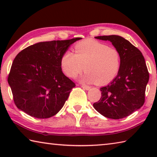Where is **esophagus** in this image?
Returning a JSON list of instances; mask_svg holds the SVG:
<instances>
[{
	"instance_id": "34e87169",
	"label": "esophagus",
	"mask_w": 157,
	"mask_h": 157,
	"mask_svg": "<svg viewBox=\"0 0 157 157\" xmlns=\"http://www.w3.org/2000/svg\"><path fill=\"white\" fill-rule=\"evenodd\" d=\"M82 87L83 89H84L85 90H89L90 89H91V87L89 86H86V85H82Z\"/></svg>"
}]
</instances>
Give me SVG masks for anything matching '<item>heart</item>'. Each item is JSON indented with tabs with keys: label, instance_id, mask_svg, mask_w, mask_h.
<instances>
[{
	"label": "heart",
	"instance_id": "obj_1",
	"mask_svg": "<svg viewBox=\"0 0 157 157\" xmlns=\"http://www.w3.org/2000/svg\"><path fill=\"white\" fill-rule=\"evenodd\" d=\"M75 52L67 50L61 57V67L69 78H76L84 69L82 81L102 85L112 80L120 69V52L102 42L80 41L75 46Z\"/></svg>",
	"mask_w": 157,
	"mask_h": 157
}]
</instances>
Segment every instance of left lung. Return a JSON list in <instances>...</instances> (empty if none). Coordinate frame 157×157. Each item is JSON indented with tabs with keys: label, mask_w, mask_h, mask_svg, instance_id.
Listing matches in <instances>:
<instances>
[{
	"label": "left lung",
	"mask_w": 157,
	"mask_h": 157,
	"mask_svg": "<svg viewBox=\"0 0 157 157\" xmlns=\"http://www.w3.org/2000/svg\"><path fill=\"white\" fill-rule=\"evenodd\" d=\"M95 39L109 41L121 53L118 75L107 86L100 88L102 96L94 104L95 109L111 119L125 118L142 107L149 81V73L141 52L123 37L98 36Z\"/></svg>",
	"instance_id": "8db88e82"
}]
</instances>
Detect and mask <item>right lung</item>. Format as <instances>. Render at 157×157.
Masks as SVG:
<instances>
[{"mask_svg": "<svg viewBox=\"0 0 157 157\" xmlns=\"http://www.w3.org/2000/svg\"><path fill=\"white\" fill-rule=\"evenodd\" d=\"M81 39L39 42L18 53L7 79L18 109L36 118L59 112L75 86L63 73L61 57Z\"/></svg>", "mask_w": 157, "mask_h": 157, "instance_id": "1", "label": "right lung"}]
</instances>
